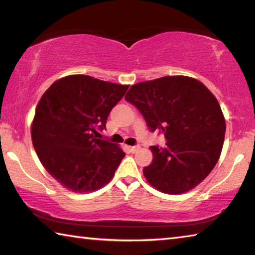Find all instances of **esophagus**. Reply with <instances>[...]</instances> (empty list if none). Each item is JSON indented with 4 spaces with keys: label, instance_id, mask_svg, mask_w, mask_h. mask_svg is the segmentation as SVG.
<instances>
[{
    "label": "esophagus",
    "instance_id": "34e87169",
    "mask_svg": "<svg viewBox=\"0 0 255 255\" xmlns=\"http://www.w3.org/2000/svg\"><path fill=\"white\" fill-rule=\"evenodd\" d=\"M138 149H139V146H129V150H130L131 153H136Z\"/></svg>",
    "mask_w": 255,
    "mask_h": 255
}]
</instances>
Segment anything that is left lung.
<instances>
[{"label":"left lung","instance_id":"1","mask_svg":"<svg viewBox=\"0 0 255 255\" xmlns=\"http://www.w3.org/2000/svg\"><path fill=\"white\" fill-rule=\"evenodd\" d=\"M125 99L144 116L150 131L161 130L166 147L150 146L147 182L180 195L204 181L221 156L226 123L217 99L193 77L175 75L131 85Z\"/></svg>","mask_w":255,"mask_h":255}]
</instances>
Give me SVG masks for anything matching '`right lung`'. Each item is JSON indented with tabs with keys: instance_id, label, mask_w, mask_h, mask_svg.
Instances as JSON below:
<instances>
[{
	"instance_id": "add662e5",
	"label": "right lung",
	"mask_w": 255,
	"mask_h": 255,
	"mask_svg": "<svg viewBox=\"0 0 255 255\" xmlns=\"http://www.w3.org/2000/svg\"><path fill=\"white\" fill-rule=\"evenodd\" d=\"M129 85L68 75L55 81L38 102L32 145L46 171L73 192L105 187L125 157L120 146L97 138Z\"/></svg>"
}]
</instances>
